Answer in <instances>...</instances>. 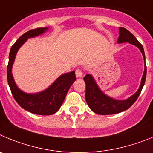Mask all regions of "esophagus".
Returning a JSON list of instances; mask_svg holds the SVG:
<instances>
[{
	"mask_svg": "<svg viewBox=\"0 0 153 153\" xmlns=\"http://www.w3.org/2000/svg\"><path fill=\"white\" fill-rule=\"evenodd\" d=\"M75 75H76L77 78H81L83 75V71L82 69H80V68H78L75 71Z\"/></svg>",
	"mask_w": 153,
	"mask_h": 153,
	"instance_id": "obj_1",
	"label": "esophagus"
}]
</instances>
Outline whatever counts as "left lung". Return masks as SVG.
Wrapping results in <instances>:
<instances>
[{"label": "left lung", "instance_id": "8db88e82", "mask_svg": "<svg viewBox=\"0 0 153 153\" xmlns=\"http://www.w3.org/2000/svg\"><path fill=\"white\" fill-rule=\"evenodd\" d=\"M123 42H129L133 46H137L143 56L145 64H144L143 75L142 77L140 85L137 92L133 94V95L125 100H118V99L113 98L104 94L97 85L94 78L90 74L86 75L84 77V81L86 84L85 100L91 110L95 114L100 115H109V114H118L129 109L138 98L144 86L146 78V58L143 47L130 31H128L126 29L123 27H120L117 43H123Z\"/></svg>", "mask_w": 153, "mask_h": 153}]
</instances>
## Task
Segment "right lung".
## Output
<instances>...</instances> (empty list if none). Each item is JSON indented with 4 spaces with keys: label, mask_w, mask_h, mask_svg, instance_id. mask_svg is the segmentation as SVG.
I'll list each match as a JSON object with an SVG mask.
<instances>
[{
    "label": "right lung",
    "mask_w": 153,
    "mask_h": 153,
    "mask_svg": "<svg viewBox=\"0 0 153 153\" xmlns=\"http://www.w3.org/2000/svg\"><path fill=\"white\" fill-rule=\"evenodd\" d=\"M49 27L31 30L22 35L12 46L7 69L8 85L17 104L26 111L39 115H52L59 111L70 87L76 80L75 71L64 73L56 79L47 88L37 93H27L20 90L12 74V68L19 49L29 38H33L48 31Z\"/></svg>",
    "instance_id": "1"
}]
</instances>
